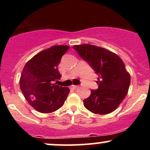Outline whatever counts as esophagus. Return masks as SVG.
I'll use <instances>...</instances> for the list:
<instances>
[{"label": "esophagus", "instance_id": "34e87169", "mask_svg": "<svg viewBox=\"0 0 150 150\" xmlns=\"http://www.w3.org/2000/svg\"><path fill=\"white\" fill-rule=\"evenodd\" d=\"M77 87H78V86H77V85H72V86H71V88L73 89H77Z\"/></svg>", "mask_w": 150, "mask_h": 150}]
</instances>
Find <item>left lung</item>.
<instances>
[{
  "instance_id": "obj_1",
  "label": "left lung",
  "mask_w": 150,
  "mask_h": 150,
  "mask_svg": "<svg viewBox=\"0 0 150 150\" xmlns=\"http://www.w3.org/2000/svg\"><path fill=\"white\" fill-rule=\"evenodd\" d=\"M84 61L98 75L97 89H91L90 96L84 99V106L96 114L113 112L127 95L130 76L119 56L104 48L91 44L73 46Z\"/></svg>"
}]
</instances>
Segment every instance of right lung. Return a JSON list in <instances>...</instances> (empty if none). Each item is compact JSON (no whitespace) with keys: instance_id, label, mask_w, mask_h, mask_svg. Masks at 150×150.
Instances as JSON below:
<instances>
[{"instance_id":"obj_1","label":"right lung","mask_w":150,"mask_h":150,"mask_svg":"<svg viewBox=\"0 0 150 150\" xmlns=\"http://www.w3.org/2000/svg\"><path fill=\"white\" fill-rule=\"evenodd\" d=\"M68 46H53L41 51L24 67L20 80L22 92L32 107L41 113H51L64 104L68 87L53 83L61 75L58 66Z\"/></svg>"}]
</instances>
